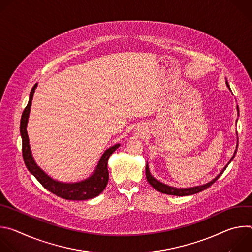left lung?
<instances>
[{
    "label": "left lung",
    "mask_w": 252,
    "mask_h": 252,
    "mask_svg": "<svg viewBox=\"0 0 252 252\" xmlns=\"http://www.w3.org/2000/svg\"><path fill=\"white\" fill-rule=\"evenodd\" d=\"M226 86H227L228 89L230 90L227 81H226ZM230 91H231V90H230ZM237 112H238V106H237ZM236 151H237V146H236V150H235L234 155L232 156L231 159H230L229 162L223 167V169L220 172V174H219L218 176H215L211 182H209V183H207V184H205V185H202V186H197V187H192V188H188V189H177V188H173V187H169V186H167V185H164V184L158 182V179H156V178L151 174L150 169H149V164H148V163H147V166H146V175H147V179H148L149 184H150L155 189H157L158 191H159V192H161V193H165V194H169V195H177V196L192 195V194H195V193H197V192H200V191L206 189L207 188H209L211 185H213L215 182L218 181V179L220 178V175L223 173V171L226 169L227 165H228V164L230 163V161L233 159V158H234V156H235V154H236Z\"/></svg>",
    "instance_id": "left-lung-1"
}]
</instances>
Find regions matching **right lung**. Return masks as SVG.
Segmentation results:
<instances>
[{
	"label": "right lung",
	"mask_w": 252,
	"mask_h": 252,
	"mask_svg": "<svg viewBox=\"0 0 252 252\" xmlns=\"http://www.w3.org/2000/svg\"><path fill=\"white\" fill-rule=\"evenodd\" d=\"M38 87V84H34L32 87L29 102L26 106V109L23 112L22 119H21V125H20V132L22 136V142H23V158L25 161V164L28 168V170L38 179L40 184L49 191L52 193L67 200H86L91 199L95 196H97L99 193L102 192V190L105 189L107 182H109V170H107V160H109L111 155L121 146L120 143L115 145L111 148L107 149L103 155L101 156L94 171L93 174L84 179L82 182L73 183V184H66V183H61L57 182L52 177H50L43 169H41L37 163H35L31 148L29 143V136L27 132V125L29 120V115L31 111L32 105V99L34 94L35 88Z\"/></svg>",
	"instance_id": "1"
}]
</instances>
